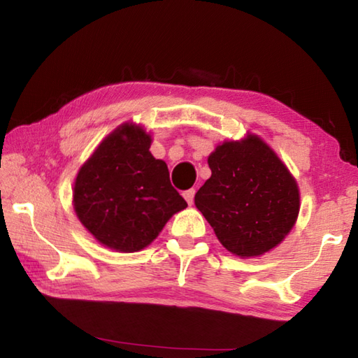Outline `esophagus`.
<instances>
[{
  "instance_id": "esophagus-1",
  "label": "esophagus",
  "mask_w": 358,
  "mask_h": 358,
  "mask_svg": "<svg viewBox=\"0 0 358 358\" xmlns=\"http://www.w3.org/2000/svg\"><path fill=\"white\" fill-rule=\"evenodd\" d=\"M194 194H196V189H187L183 192V197L186 199V202L189 205L194 202Z\"/></svg>"
}]
</instances>
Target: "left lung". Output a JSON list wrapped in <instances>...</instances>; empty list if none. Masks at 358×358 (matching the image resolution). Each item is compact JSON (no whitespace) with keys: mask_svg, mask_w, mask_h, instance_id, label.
Returning <instances> with one entry per match:
<instances>
[{"mask_svg":"<svg viewBox=\"0 0 358 358\" xmlns=\"http://www.w3.org/2000/svg\"><path fill=\"white\" fill-rule=\"evenodd\" d=\"M211 177L194 202L222 246L240 257L260 256L294 227L299 187L286 166L256 136L226 142L208 157Z\"/></svg>","mask_w":358,"mask_h":358,"instance_id":"left-lung-1","label":"left lung"}]
</instances>
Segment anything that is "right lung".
<instances>
[{
	"instance_id": "obj_1",
	"label": "right lung",
	"mask_w": 358,
	"mask_h": 358,
	"mask_svg": "<svg viewBox=\"0 0 358 358\" xmlns=\"http://www.w3.org/2000/svg\"><path fill=\"white\" fill-rule=\"evenodd\" d=\"M151 137L126 123L82 166L74 185L78 220L99 243L121 252L143 250L177 211L187 207L164 161L150 153Z\"/></svg>"
}]
</instances>
